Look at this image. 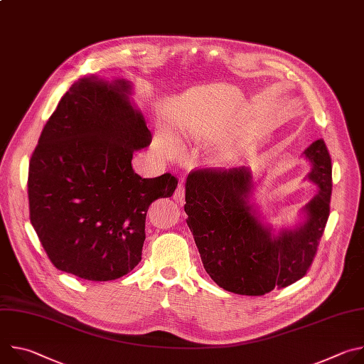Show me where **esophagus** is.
Masks as SVG:
<instances>
[{"label": "esophagus", "mask_w": 364, "mask_h": 364, "mask_svg": "<svg viewBox=\"0 0 364 364\" xmlns=\"http://www.w3.org/2000/svg\"><path fill=\"white\" fill-rule=\"evenodd\" d=\"M184 194H186V187H184V183L180 181L178 186H177V188H176V191H174V194H173V198H174L177 203L183 204V203H184Z\"/></svg>", "instance_id": "34e87169"}]
</instances>
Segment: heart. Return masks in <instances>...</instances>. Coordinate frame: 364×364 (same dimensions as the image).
<instances>
[{
  "label": "heart",
  "instance_id": "1",
  "mask_svg": "<svg viewBox=\"0 0 364 364\" xmlns=\"http://www.w3.org/2000/svg\"><path fill=\"white\" fill-rule=\"evenodd\" d=\"M154 145L164 155H168V157H174L180 152V144L178 141L167 131H160L157 132L154 138Z\"/></svg>",
  "mask_w": 364,
  "mask_h": 364
}]
</instances>
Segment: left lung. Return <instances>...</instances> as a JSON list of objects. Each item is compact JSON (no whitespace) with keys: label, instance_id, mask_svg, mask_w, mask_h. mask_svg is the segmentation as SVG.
<instances>
[{"label":"left lung","instance_id":"left-lung-1","mask_svg":"<svg viewBox=\"0 0 364 364\" xmlns=\"http://www.w3.org/2000/svg\"><path fill=\"white\" fill-rule=\"evenodd\" d=\"M317 194L302 209V222L275 232L253 201L256 183L247 167L204 168L186 180L187 225L205 272L223 289L265 295L301 279L314 261L330 216L331 159L317 139L304 151Z\"/></svg>","mask_w":364,"mask_h":364}]
</instances>
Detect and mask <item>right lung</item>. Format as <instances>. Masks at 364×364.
<instances>
[{"label": "right lung", "mask_w": 364, "mask_h": 364, "mask_svg": "<svg viewBox=\"0 0 364 364\" xmlns=\"http://www.w3.org/2000/svg\"><path fill=\"white\" fill-rule=\"evenodd\" d=\"M132 83L85 76L60 99L28 167L31 225L59 271L112 281L141 261L148 207L177 178H142L132 155L151 142Z\"/></svg>", "instance_id": "add662e5"}]
</instances>
